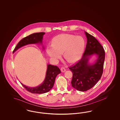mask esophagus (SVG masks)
Segmentation results:
<instances>
[{"instance_id": "34e87169", "label": "esophagus", "mask_w": 120, "mask_h": 120, "mask_svg": "<svg viewBox=\"0 0 120 120\" xmlns=\"http://www.w3.org/2000/svg\"><path fill=\"white\" fill-rule=\"evenodd\" d=\"M61 71L62 72H65V71H66V69H65V68L64 67H62L61 68Z\"/></svg>"}]
</instances>
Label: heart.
Masks as SVG:
<instances>
[{
	"instance_id": "obj_1",
	"label": "heart",
	"mask_w": 120,
	"mask_h": 120,
	"mask_svg": "<svg viewBox=\"0 0 120 120\" xmlns=\"http://www.w3.org/2000/svg\"><path fill=\"white\" fill-rule=\"evenodd\" d=\"M85 46L84 38L72 34H63L55 36L52 45L47 47V52L53 60H56L63 52L64 57L69 62L77 61L83 53Z\"/></svg>"
}]
</instances>
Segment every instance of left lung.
Returning <instances> with one entry per match:
<instances>
[{
  "label": "left lung",
  "mask_w": 120,
  "mask_h": 120,
  "mask_svg": "<svg viewBox=\"0 0 120 120\" xmlns=\"http://www.w3.org/2000/svg\"><path fill=\"white\" fill-rule=\"evenodd\" d=\"M85 34L87 43L83 55L79 62L69 67L73 73L72 86L80 91L90 89L100 79L105 58V51L98 41L86 32ZM94 54L97 55L98 59L94 64H90L89 59Z\"/></svg>",
  "instance_id": "1"
}]
</instances>
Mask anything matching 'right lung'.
<instances>
[{
	"label": "right lung",
	"mask_w": 120,
	"mask_h": 120,
	"mask_svg": "<svg viewBox=\"0 0 120 120\" xmlns=\"http://www.w3.org/2000/svg\"><path fill=\"white\" fill-rule=\"evenodd\" d=\"M44 34L45 33L44 32L35 33L24 38L20 41L15 47L13 52L14 53L19 48L27 44L38 43L42 44L43 38ZM43 49H44V47H43ZM60 73H61V71L58 67L55 65L48 64L45 80L43 83L40 85L36 87H30L21 83L27 91L32 93L43 94L48 92L53 87L55 83V78Z\"/></svg>",
	"instance_id": "add662e5"
}]
</instances>
